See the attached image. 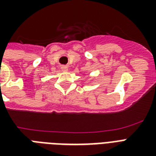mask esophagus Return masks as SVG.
<instances>
[{"mask_svg": "<svg viewBox=\"0 0 156 156\" xmlns=\"http://www.w3.org/2000/svg\"><path fill=\"white\" fill-rule=\"evenodd\" d=\"M61 70L63 71V72H66V71L68 70V68H67L66 66H61Z\"/></svg>", "mask_w": 156, "mask_h": 156, "instance_id": "34e87169", "label": "esophagus"}]
</instances>
